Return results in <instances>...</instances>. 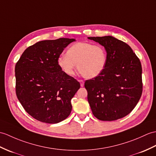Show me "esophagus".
Wrapping results in <instances>:
<instances>
[{
    "label": "esophagus",
    "mask_w": 156,
    "mask_h": 156,
    "mask_svg": "<svg viewBox=\"0 0 156 156\" xmlns=\"http://www.w3.org/2000/svg\"><path fill=\"white\" fill-rule=\"evenodd\" d=\"M78 81L80 82V86H81V87H83V86H84V80H79Z\"/></svg>",
    "instance_id": "esophagus-1"
}]
</instances>
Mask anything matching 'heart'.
<instances>
[{
    "mask_svg": "<svg viewBox=\"0 0 156 156\" xmlns=\"http://www.w3.org/2000/svg\"><path fill=\"white\" fill-rule=\"evenodd\" d=\"M107 51L101 44L80 42L71 46L67 50V54L60 56L57 63L65 74H74L76 66L83 76L87 78L99 76L106 66Z\"/></svg>",
    "mask_w": 156,
    "mask_h": 156,
    "instance_id": "1",
    "label": "heart"
}]
</instances>
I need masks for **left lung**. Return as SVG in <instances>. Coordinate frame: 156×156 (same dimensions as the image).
Wrapping results in <instances>:
<instances>
[{
	"label": "left lung",
	"mask_w": 156,
	"mask_h": 156,
	"mask_svg": "<svg viewBox=\"0 0 156 156\" xmlns=\"http://www.w3.org/2000/svg\"><path fill=\"white\" fill-rule=\"evenodd\" d=\"M88 38L102 45L108 55L102 73L84 83L92 113L102 121L124 118L133 110L142 96L140 60L128 44L111 36Z\"/></svg>",
	"instance_id": "8db88e82"
}]
</instances>
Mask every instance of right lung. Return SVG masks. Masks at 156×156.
<instances>
[{"instance_id":"1","label":"right lung","mask_w":156,"mask_h":156,"mask_svg":"<svg viewBox=\"0 0 156 156\" xmlns=\"http://www.w3.org/2000/svg\"><path fill=\"white\" fill-rule=\"evenodd\" d=\"M74 41L60 38L38 42L16 64V96L25 111L40 122L56 124L72 111L71 100L80 84L61 70L57 59Z\"/></svg>"}]
</instances>
